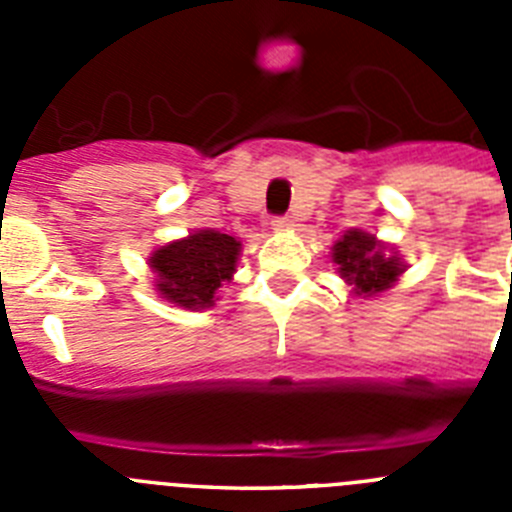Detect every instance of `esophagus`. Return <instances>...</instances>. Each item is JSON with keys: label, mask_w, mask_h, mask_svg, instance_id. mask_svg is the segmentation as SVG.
<instances>
[{"label": "esophagus", "mask_w": 512, "mask_h": 512, "mask_svg": "<svg viewBox=\"0 0 512 512\" xmlns=\"http://www.w3.org/2000/svg\"><path fill=\"white\" fill-rule=\"evenodd\" d=\"M271 225H274L277 230H287V228H292L295 223H292V217L289 215H277L274 220H271Z\"/></svg>", "instance_id": "esophagus-1"}]
</instances>
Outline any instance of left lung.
Segmentation results:
<instances>
[{"instance_id":"8db88e82","label":"left lung","mask_w":512,"mask_h":512,"mask_svg":"<svg viewBox=\"0 0 512 512\" xmlns=\"http://www.w3.org/2000/svg\"><path fill=\"white\" fill-rule=\"evenodd\" d=\"M333 261L341 269V277L354 284L356 295H377L390 289L402 274L397 256H387L384 248L374 241V235L361 230H348L333 246Z\"/></svg>"}]
</instances>
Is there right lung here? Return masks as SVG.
Returning a JSON list of instances; mask_svg holds the SVG:
<instances>
[{"instance_id": "add662e5", "label": "right lung", "mask_w": 512, "mask_h": 512, "mask_svg": "<svg viewBox=\"0 0 512 512\" xmlns=\"http://www.w3.org/2000/svg\"><path fill=\"white\" fill-rule=\"evenodd\" d=\"M241 243L233 235L200 230L184 241L158 248L151 269L158 274L156 289L182 307H210L212 297L235 271Z\"/></svg>"}]
</instances>
